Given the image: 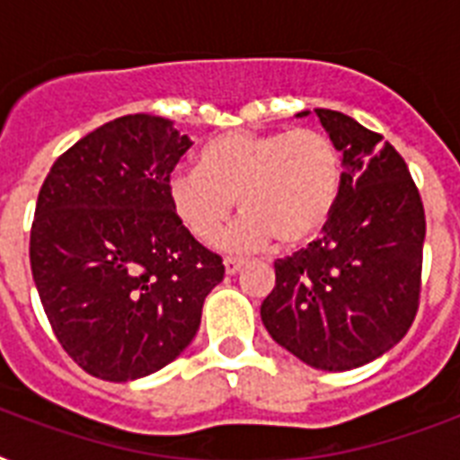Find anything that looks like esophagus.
Returning a JSON list of instances; mask_svg holds the SVG:
<instances>
[{
    "instance_id": "1",
    "label": "esophagus",
    "mask_w": 460,
    "mask_h": 460,
    "mask_svg": "<svg viewBox=\"0 0 460 460\" xmlns=\"http://www.w3.org/2000/svg\"><path fill=\"white\" fill-rule=\"evenodd\" d=\"M243 267H245V260H238V258H226V260H224V270H226V274L241 272Z\"/></svg>"
}]
</instances>
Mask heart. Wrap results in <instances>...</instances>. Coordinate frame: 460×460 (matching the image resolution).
Segmentation results:
<instances>
[{
    "label": "heart",
    "mask_w": 460,
    "mask_h": 460,
    "mask_svg": "<svg viewBox=\"0 0 460 460\" xmlns=\"http://www.w3.org/2000/svg\"><path fill=\"white\" fill-rule=\"evenodd\" d=\"M193 172H173L166 198L173 217L200 243H212L234 212L243 217L222 236L224 251L245 252L272 238L301 248L327 229L341 193V155L313 128L229 131L208 140Z\"/></svg>",
    "instance_id": "b5f03b06"
}]
</instances>
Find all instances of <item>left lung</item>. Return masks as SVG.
Returning a JSON list of instances; mask_svg holds the SVG:
<instances>
[{
    "mask_svg": "<svg viewBox=\"0 0 460 460\" xmlns=\"http://www.w3.org/2000/svg\"><path fill=\"white\" fill-rule=\"evenodd\" d=\"M314 114L341 153V193L322 238L274 262L260 317L305 365L343 372L385 356L413 324L425 209L406 162L379 133L341 111Z\"/></svg>",
    "mask_w": 460,
    "mask_h": 460,
    "instance_id": "left-lung-1",
    "label": "left lung"
}]
</instances>
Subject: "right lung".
Wrapping results in <instances>:
<instances>
[{
  "label": "right lung",
  "mask_w": 460,
  "mask_h": 460,
  "mask_svg": "<svg viewBox=\"0 0 460 460\" xmlns=\"http://www.w3.org/2000/svg\"><path fill=\"white\" fill-rule=\"evenodd\" d=\"M190 138L128 114L52 164L31 231V270L61 349L93 377L131 382L181 356L222 258L173 217L166 181Z\"/></svg>",
  "instance_id": "1"
}]
</instances>
